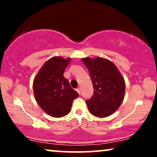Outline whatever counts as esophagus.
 Here are the masks:
<instances>
[{
	"label": "esophagus",
	"instance_id": "esophagus-1",
	"mask_svg": "<svg viewBox=\"0 0 157 157\" xmlns=\"http://www.w3.org/2000/svg\"><path fill=\"white\" fill-rule=\"evenodd\" d=\"M76 90V91L78 93V94H81V90H80V89H79V88H77Z\"/></svg>",
	"mask_w": 157,
	"mask_h": 157
}]
</instances>
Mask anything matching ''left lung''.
<instances>
[{"mask_svg":"<svg viewBox=\"0 0 157 157\" xmlns=\"http://www.w3.org/2000/svg\"><path fill=\"white\" fill-rule=\"evenodd\" d=\"M81 61L89 70L94 86V94L86 104L90 113L104 118L112 114L121 104L125 82L114 64L103 58H84Z\"/></svg>","mask_w":157,"mask_h":157,"instance_id":"1","label":"left lung"}]
</instances>
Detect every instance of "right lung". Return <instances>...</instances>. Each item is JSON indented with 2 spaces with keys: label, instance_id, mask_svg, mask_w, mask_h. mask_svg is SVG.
<instances>
[{
  "label": "right lung",
  "instance_id": "1",
  "mask_svg": "<svg viewBox=\"0 0 157 157\" xmlns=\"http://www.w3.org/2000/svg\"><path fill=\"white\" fill-rule=\"evenodd\" d=\"M71 61L60 56L47 61L33 81V91L38 105L53 117H63L71 110L72 102L78 94L71 87L63 73Z\"/></svg>",
  "mask_w": 157,
  "mask_h": 157
}]
</instances>
